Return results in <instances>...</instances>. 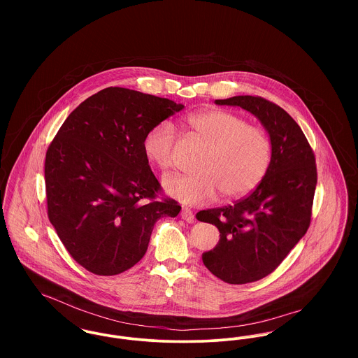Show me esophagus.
I'll return each instance as SVG.
<instances>
[{
	"mask_svg": "<svg viewBox=\"0 0 358 358\" xmlns=\"http://www.w3.org/2000/svg\"><path fill=\"white\" fill-rule=\"evenodd\" d=\"M180 216H182V219H185L186 222H194V213H193V210L192 209H189V208H182V212H180Z\"/></svg>",
	"mask_w": 358,
	"mask_h": 358,
	"instance_id": "34e87169",
	"label": "esophagus"
}]
</instances>
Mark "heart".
<instances>
[{
    "instance_id": "1",
    "label": "heart",
    "mask_w": 358,
    "mask_h": 358,
    "mask_svg": "<svg viewBox=\"0 0 358 358\" xmlns=\"http://www.w3.org/2000/svg\"><path fill=\"white\" fill-rule=\"evenodd\" d=\"M185 121L206 149L199 154L194 172L162 179L168 196L183 204H204L219 192L223 199L243 197L262 182L271 159V145L262 128L248 125L241 115L226 110L197 111ZM175 145V127L162 121L145 135L143 152L165 171L173 164Z\"/></svg>"
}]
</instances>
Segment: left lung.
Instances as JSON below:
<instances>
[{
  "instance_id": "1",
  "label": "left lung",
  "mask_w": 358,
  "mask_h": 358,
  "mask_svg": "<svg viewBox=\"0 0 358 358\" xmlns=\"http://www.w3.org/2000/svg\"><path fill=\"white\" fill-rule=\"evenodd\" d=\"M215 103L254 114L271 145L268 169L248 197L196 215L220 233L216 247L203 254L205 267L224 282L247 284L274 271L306 234L317 185L315 159L301 127L280 106L250 95Z\"/></svg>"
}]
</instances>
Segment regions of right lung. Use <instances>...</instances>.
<instances>
[{"mask_svg":"<svg viewBox=\"0 0 358 358\" xmlns=\"http://www.w3.org/2000/svg\"><path fill=\"white\" fill-rule=\"evenodd\" d=\"M185 106L110 87L70 113L45 158L48 216L73 259L115 275L148 251L154 223L180 205L161 190L143 152L145 135ZM150 199V202H146Z\"/></svg>","mask_w":358,"mask_h":358,"instance_id":"add662e5","label":"right lung"}]
</instances>
